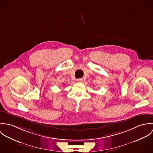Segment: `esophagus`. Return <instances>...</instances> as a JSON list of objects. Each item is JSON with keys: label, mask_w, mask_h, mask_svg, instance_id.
<instances>
[{"label": "esophagus", "mask_w": 153, "mask_h": 153, "mask_svg": "<svg viewBox=\"0 0 153 153\" xmlns=\"http://www.w3.org/2000/svg\"><path fill=\"white\" fill-rule=\"evenodd\" d=\"M77 81L79 82H83V79L82 78H79V79H77Z\"/></svg>", "instance_id": "esophagus-1"}]
</instances>
